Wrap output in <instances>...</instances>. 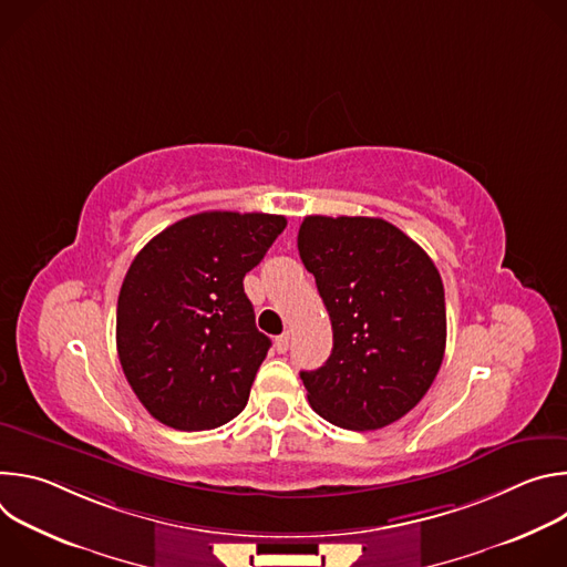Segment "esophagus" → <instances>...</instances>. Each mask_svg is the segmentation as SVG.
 <instances>
[{"label":"esophagus","instance_id":"34e87169","mask_svg":"<svg viewBox=\"0 0 567 567\" xmlns=\"http://www.w3.org/2000/svg\"><path fill=\"white\" fill-rule=\"evenodd\" d=\"M276 350H278L280 354H285V352L289 350V332H285V334H280V337L276 339Z\"/></svg>","mask_w":567,"mask_h":567}]
</instances>
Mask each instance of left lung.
<instances>
[{
  "instance_id": "obj_1",
  "label": "left lung",
  "mask_w": 567,
  "mask_h": 567,
  "mask_svg": "<svg viewBox=\"0 0 567 567\" xmlns=\"http://www.w3.org/2000/svg\"><path fill=\"white\" fill-rule=\"evenodd\" d=\"M298 254L332 320L326 365L300 372L311 409L334 426L377 431L413 411L444 359L437 267L379 217L309 215Z\"/></svg>"
}]
</instances>
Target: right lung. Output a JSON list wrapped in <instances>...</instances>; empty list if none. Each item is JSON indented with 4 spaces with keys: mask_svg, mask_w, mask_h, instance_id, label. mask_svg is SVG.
Instances as JSON below:
<instances>
[{
    "mask_svg": "<svg viewBox=\"0 0 567 567\" xmlns=\"http://www.w3.org/2000/svg\"><path fill=\"white\" fill-rule=\"evenodd\" d=\"M282 215L210 210L175 221L132 260L116 307V350L145 411L177 431L245 411L271 341L245 276L285 230Z\"/></svg>",
    "mask_w": 567,
    "mask_h": 567,
    "instance_id": "add662e5",
    "label": "right lung"
}]
</instances>
